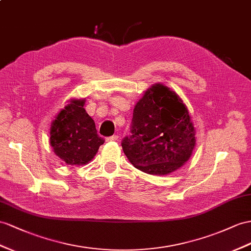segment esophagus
<instances>
[{
	"mask_svg": "<svg viewBox=\"0 0 251 251\" xmlns=\"http://www.w3.org/2000/svg\"><path fill=\"white\" fill-rule=\"evenodd\" d=\"M118 140H119L118 134H113V136L107 138V141H118Z\"/></svg>",
	"mask_w": 251,
	"mask_h": 251,
	"instance_id": "1",
	"label": "esophagus"
}]
</instances>
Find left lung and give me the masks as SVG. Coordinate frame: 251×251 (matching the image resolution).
I'll list each match as a JSON object with an SVG mask.
<instances>
[{"label":"left lung","mask_w":251,"mask_h":251,"mask_svg":"<svg viewBox=\"0 0 251 251\" xmlns=\"http://www.w3.org/2000/svg\"><path fill=\"white\" fill-rule=\"evenodd\" d=\"M130 132L122 141L124 153L134 168L151 175L181 168L196 142L188 108L161 83L147 89L134 106Z\"/></svg>","instance_id":"1"}]
</instances>
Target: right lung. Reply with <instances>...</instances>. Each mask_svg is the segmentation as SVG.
Wrapping results in <instances>:
<instances>
[{"mask_svg":"<svg viewBox=\"0 0 251 251\" xmlns=\"http://www.w3.org/2000/svg\"><path fill=\"white\" fill-rule=\"evenodd\" d=\"M85 100H71L50 126V143L62 161L70 165L86 164L94 158L105 140L86 112Z\"/></svg>","mask_w":251,"mask_h":251,"instance_id":"right-lung-1","label":"right lung"}]
</instances>
